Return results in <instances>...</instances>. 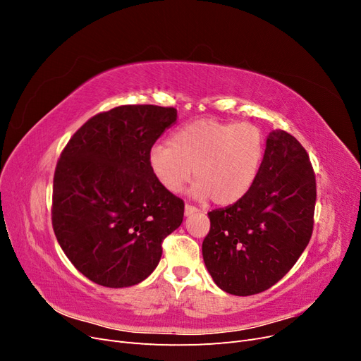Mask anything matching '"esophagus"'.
Instances as JSON below:
<instances>
[{
  "label": "esophagus",
  "mask_w": 361,
  "mask_h": 361,
  "mask_svg": "<svg viewBox=\"0 0 361 361\" xmlns=\"http://www.w3.org/2000/svg\"><path fill=\"white\" fill-rule=\"evenodd\" d=\"M195 212H199L197 207L191 206V204H185V215L190 216V215H192V214H195Z\"/></svg>",
  "instance_id": "34e87169"
}]
</instances>
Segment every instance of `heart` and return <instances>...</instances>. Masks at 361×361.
<instances>
[{
    "label": "heart",
    "mask_w": 361,
    "mask_h": 361,
    "mask_svg": "<svg viewBox=\"0 0 361 361\" xmlns=\"http://www.w3.org/2000/svg\"><path fill=\"white\" fill-rule=\"evenodd\" d=\"M265 158V135L253 123L199 118L174 130L169 146L149 150V167L161 188L178 194L191 179L192 195L233 204L253 187Z\"/></svg>",
    "instance_id": "b5f03b06"
}]
</instances>
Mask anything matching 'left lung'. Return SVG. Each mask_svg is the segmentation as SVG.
Wrapping results in <instances>:
<instances>
[{"label":"left lung","instance_id":"8db88e82","mask_svg":"<svg viewBox=\"0 0 361 361\" xmlns=\"http://www.w3.org/2000/svg\"><path fill=\"white\" fill-rule=\"evenodd\" d=\"M316 180L300 141L276 129L259 176L244 197L209 212L202 253L215 285L248 297L274 286L295 265L313 231Z\"/></svg>","mask_w":361,"mask_h":361}]
</instances>
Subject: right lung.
I'll list each match as a JSON object with an SVG mask.
<instances>
[{"label":"right lung","instance_id":"right-lung-1","mask_svg":"<svg viewBox=\"0 0 361 361\" xmlns=\"http://www.w3.org/2000/svg\"><path fill=\"white\" fill-rule=\"evenodd\" d=\"M176 108L122 105L76 130L54 174L52 227L87 279L128 288L158 267L162 241L183 220V202L149 167V150L176 123Z\"/></svg>","mask_w":361,"mask_h":361}]
</instances>
